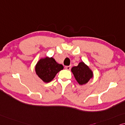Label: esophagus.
<instances>
[{
	"label": "esophagus",
	"mask_w": 125,
	"mask_h": 125,
	"mask_svg": "<svg viewBox=\"0 0 125 125\" xmlns=\"http://www.w3.org/2000/svg\"><path fill=\"white\" fill-rule=\"evenodd\" d=\"M71 66H65V69H66V70H70L71 69Z\"/></svg>",
	"instance_id": "1"
}]
</instances>
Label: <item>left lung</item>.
Segmentation results:
<instances>
[{"label": "left lung", "mask_w": 125, "mask_h": 125, "mask_svg": "<svg viewBox=\"0 0 125 125\" xmlns=\"http://www.w3.org/2000/svg\"><path fill=\"white\" fill-rule=\"evenodd\" d=\"M71 71L80 85L86 84L94 76L93 71L83 62H81L77 66L72 67Z\"/></svg>", "instance_id": "8db88e82"}]
</instances>
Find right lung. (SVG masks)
<instances>
[{
	"instance_id": "add662e5",
	"label": "right lung",
	"mask_w": 125,
	"mask_h": 125,
	"mask_svg": "<svg viewBox=\"0 0 125 125\" xmlns=\"http://www.w3.org/2000/svg\"><path fill=\"white\" fill-rule=\"evenodd\" d=\"M63 69V65L58 63L52 57L49 56L41 58L35 67L36 74L45 83L50 82L56 74Z\"/></svg>"
}]
</instances>
